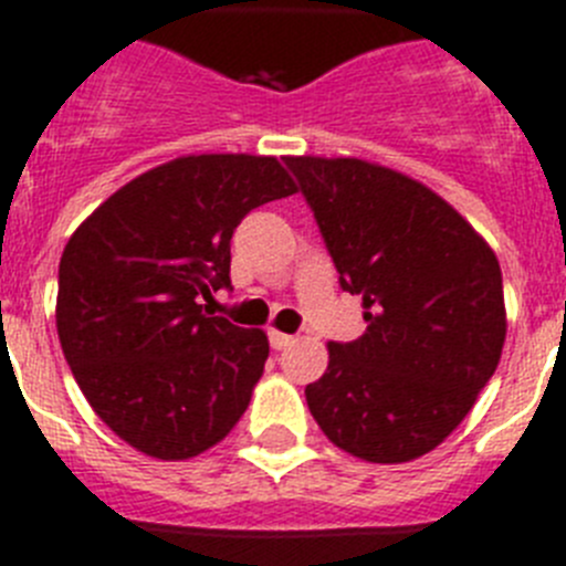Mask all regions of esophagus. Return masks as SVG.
I'll return each mask as SVG.
<instances>
[{
  "instance_id": "1",
  "label": "esophagus",
  "mask_w": 566,
  "mask_h": 566,
  "mask_svg": "<svg viewBox=\"0 0 566 566\" xmlns=\"http://www.w3.org/2000/svg\"><path fill=\"white\" fill-rule=\"evenodd\" d=\"M293 342H296V336H287V333L270 331V347H273V350H287Z\"/></svg>"
}]
</instances>
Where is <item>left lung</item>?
Here are the masks:
<instances>
[{"label": "left lung", "instance_id": "1", "mask_svg": "<svg viewBox=\"0 0 566 566\" xmlns=\"http://www.w3.org/2000/svg\"><path fill=\"white\" fill-rule=\"evenodd\" d=\"M338 284L367 331L331 342L307 407L336 447L373 464L430 453L499 367L504 287L488 242L441 196L361 159L287 156Z\"/></svg>", "mask_w": 566, "mask_h": 566}]
</instances>
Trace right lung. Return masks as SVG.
<instances>
[{"instance_id": "obj_1", "label": "right lung", "mask_w": 566, "mask_h": 566, "mask_svg": "<svg viewBox=\"0 0 566 566\" xmlns=\"http://www.w3.org/2000/svg\"><path fill=\"white\" fill-rule=\"evenodd\" d=\"M290 193L273 156H185L127 181L71 235L59 342L96 416L145 455L205 453L248 410L268 336L201 302L230 290L244 216Z\"/></svg>"}]
</instances>
